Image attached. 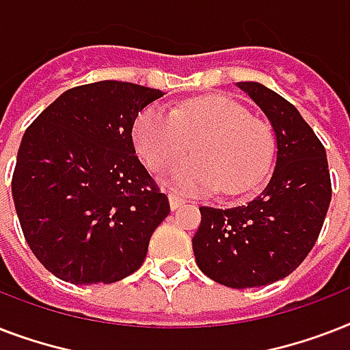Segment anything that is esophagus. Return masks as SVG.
<instances>
[{
  "label": "esophagus",
  "mask_w": 350,
  "mask_h": 350,
  "mask_svg": "<svg viewBox=\"0 0 350 350\" xmlns=\"http://www.w3.org/2000/svg\"><path fill=\"white\" fill-rule=\"evenodd\" d=\"M169 203H170V208H172V211H176V208L181 207L183 203H187V200L185 198L178 196V194H169Z\"/></svg>",
  "instance_id": "34e87169"
}]
</instances>
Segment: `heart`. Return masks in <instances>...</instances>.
Segmentation results:
<instances>
[{"label":"heart","mask_w":350,"mask_h":350,"mask_svg":"<svg viewBox=\"0 0 350 350\" xmlns=\"http://www.w3.org/2000/svg\"><path fill=\"white\" fill-rule=\"evenodd\" d=\"M132 136L154 170L183 156L194 142L198 156L174 165L169 174L183 191L243 194L260 185L274 158L269 123L224 96L194 98L172 111L147 107L137 114Z\"/></svg>","instance_id":"heart-1"}]
</instances>
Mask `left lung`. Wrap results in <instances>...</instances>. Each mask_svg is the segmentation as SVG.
Instances as JSON below:
<instances>
[{"instance_id":"1","label":"left lung","mask_w":350,"mask_h":350,"mask_svg":"<svg viewBox=\"0 0 350 350\" xmlns=\"http://www.w3.org/2000/svg\"><path fill=\"white\" fill-rule=\"evenodd\" d=\"M236 85L271 121L276 167L249 203L200 207L202 224L192 250L211 280L249 288L287 278L307 258L325 221L332 187L325 147L298 109L265 85Z\"/></svg>"}]
</instances>
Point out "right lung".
I'll return each instance as SVG.
<instances>
[{
	"label": "right lung",
	"mask_w": 350,
	"mask_h": 350,
	"mask_svg": "<svg viewBox=\"0 0 350 350\" xmlns=\"http://www.w3.org/2000/svg\"><path fill=\"white\" fill-rule=\"evenodd\" d=\"M161 96L126 81L81 85L25 131L14 205L30 250L63 282L114 283L136 272L169 216L132 142L137 114Z\"/></svg>",
	"instance_id": "right-lung-1"
}]
</instances>
